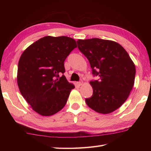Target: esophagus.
<instances>
[{
  "label": "esophagus",
  "mask_w": 151,
  "mask_h": 151,
  "mask_svg": "<svg viewBox=\"0 0 151 151\" xmlns=\"http://www.w3.org/2000/svg\"><path fill=\"white\" fill-rule=\"evenodd\" d=\"M83 84V82H77V85L78 86H82Z\"/></svg>",
  "instance_id": "obj_1"
}]
</instances>
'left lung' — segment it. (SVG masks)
Wrapping results in <instances>:
<instances>
[{"mask_svg": "<svg viewBox=\"0 0 151 151\" xmlns=\"http://www.w3.org/2000/svg\"><path fill=\"white\" fill-rule=\"evenodd\" d=\"M78 48L88 59L93 74L99 81H91L92 97L86 102L92 110L108 114L127 101L134 84L136 67L129 54L114 41L92 38L78 40Z\"/></svg>", "mask_w": 151, "mask_h": 151, "instance_id": "8db88e82", "label": "left lung"}]
</instances>
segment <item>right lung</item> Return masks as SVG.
I'll list each match as a JSON object with an SVG mask.
<instances>
[{
	"label": "right lung",
	"mask_w": 151,
	"mask_h": 151,
	"mask_svg": "<svg viewBox=\"0 0 151 151\" xmlns=\"http://www.w3.org/2000/svg\"><path fill=\"white\" fill-rule=\"evenodd\" d=\"M77 47L67 36H47L24 50L18 63L17 81L22 97L32 109L42 116H50L65 106L75 85L64 73V61Z\"/></svg>",
	"instance_id": "obj_1"
}]
</instances>
